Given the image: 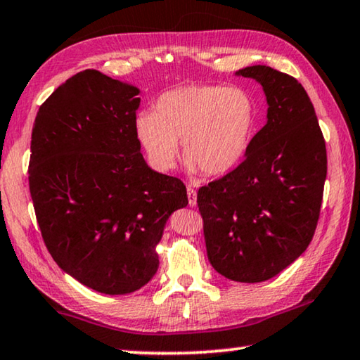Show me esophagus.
I'll use <instances>...</instances> for the list:
<instances>
[{"label": "esophagus", "instance_id": "obj_1", "mask_svg": "<svg viewBox=\"0 0 360 360\" xmlns=\"http://www.w3.org/2000/svg\"><path fill=\"white\" fill-rule=\"evenodd\" d=\"M187 198H189L191 207H195V205H197V192L191 186H187Z\"/></svg>", "mask_w": 360, "mask_h": 360}]
</instances>
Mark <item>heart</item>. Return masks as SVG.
I'll return each mask as SVG.
<instances>
[{
	"label": "heart",
	"instance_id": "heart-1",
	"mask_svg": "<svg viewBox=\"0 0 360 360\" xmlns=\"http://www.w3.org/2000/svg\"><path fill=\"white\" fill-rule=\"evenodd\" d=\"M258 115V104L247 89L189 84L160 96L153 112H142L136 118V134L160 171L174 167L181 141L189 169L221 176L248 152Z\"/></svg>",
	"mask_w": 360,
	"mask_h": 360
}]
</instances>
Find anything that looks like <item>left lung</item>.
Segmentation results:
<instances>
[{
	"mask_svg": "<svg viewBox=\"0 0 360 360\" xmlns=\"http://www.w3.org/2000/svg\"><path fill=\"white\" fill-rule=\"evenodd\" d=\"M237 75L266 93L267 123L243 162L197 193L211 266L231 281H269L300 258L316 232L327 149L309 96L298 79L266 65Z\"/></svg>",
	"mask_w": 360,
	"mask_h": 360,
	"instance_id": "left-lung-1",
	"label": "left lung"
}]
</instances>
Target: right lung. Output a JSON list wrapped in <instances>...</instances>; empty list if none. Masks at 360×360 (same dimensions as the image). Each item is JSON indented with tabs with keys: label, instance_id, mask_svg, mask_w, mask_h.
<instances>
[{
	"label": "right lung",
	"instance_id": "obj_1",
	"mask_svg": "<svg viewBox=\"0 0 360 360\" xmlns=\"http://www.w3.org/2000/svg\"><path fill=\"white\" fill-rule=\"evenodd\" d=\"M139 89L83 70L43 102L32 131L28 184L48 252L62 271L105 295L155 276L184 182L147 167L136 134Z\"/></svg>",
	"mask_w": 360,
	"mask_h": 360
}]
</instances>
